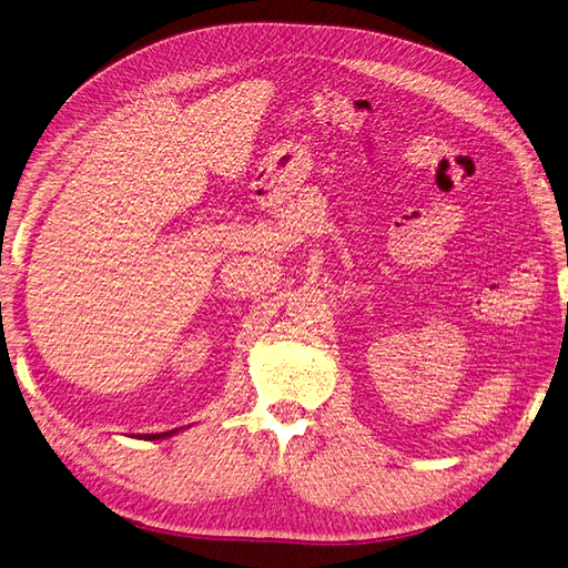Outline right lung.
<instances>
[{"label":"right lung","instance_id":"right-lung-1","mask_svg":"<svg viewBox=\"0 0 568 568\" xmlns=\"http://www.w3.org/2000/svg\"><path fill=\"white\" fill-rule=\"evenodd\" d=\"M178 429H169V432H159V435H139V439H166V437H173Z\"/></svg>","mask_w":568,"mask_h":568}]
</instances>
